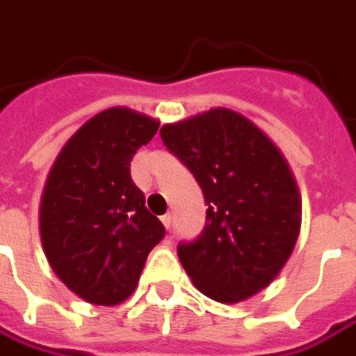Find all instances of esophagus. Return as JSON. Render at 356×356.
Returning <instances> with one entry per match:
<instances>
[{
  "instance_id": "esophagus-1",
  "label": "esophagus",
  "mask_w": 356,
  "mask_h": 356,
  "mask_svg": "<svg viewBox=\"0 0 356 356\" xmlns=\"http://www.w3.org/2000/svg\"><path fill=\"white\" fill-rule=\"evenodd\" d=\"M161 221H163L165 229H171V223H173V218H171V213H165V216L161 218Z\"/></svg>"
}]
</instances>
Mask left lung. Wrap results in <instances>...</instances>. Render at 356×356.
I'll list each match as a JSON object with an SVG mask.
<instances>
[{
  "label": "left lung",
  "instance_id": "left-lung-1",
  "mask_svg": "<svg viewBox=\"0 0 356 356\" xmlns=\"http://www.w3.org/2000/svg\"><path fill=\"white\" fill-rule=\"evenodd\" d=\"M165 147L193 173L207 218L177 256L195 288L236 304L258 294L290 258L302 201L288 161L250 118L211 108L161 127Z\"/></svg>",
  "mask_w": 356,
  "mask_h": 356
}]
</instances>
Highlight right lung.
Instances as JSON below:
<instances>
[{
	"label": "right lung",
	"instance_id": "right-lung-1",
	"mask_svg": "<svg viewBox=\"0 0 356 356\" xmlns=\"http://www.w3.org/2000/svg\"><path fill=\"white\" fill-rule=\"evenodd\" d=\"M157 129V118L133 108H106L68 138L48 173L42 248L54 274L86 302H124L165 236L131 179V161Z\"/></svg>",
	"mask_w": 356,
	"mask_h": 356
}]
</instances>
